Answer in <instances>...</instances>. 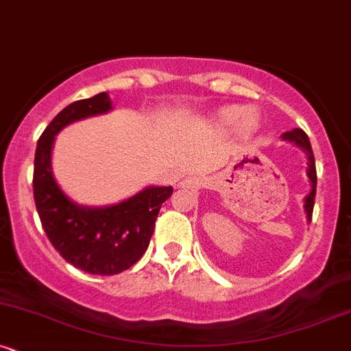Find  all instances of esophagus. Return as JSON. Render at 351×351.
I'll return each instance as SVG.
<instances>
[{
    "instance_id": "esophagus-1",
    "label": "esophagus",
    "mask_w": 351,
    "mask_h": 351,
    "mask_svg": "<svg viewBox=\"0 0 351 351\" xmlns=\"http://www.w3.org/2000/svg\"><path fill=\"white\" fill-rule=\"evenodd\" d=\"M195 184H197V179H187L184 180L182 186H195Z\"/></svg>"
}]
</instances>
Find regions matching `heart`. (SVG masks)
Instances as JSON below:
<instances>
[{"label": "heart", "instance_id": "b5f03b06", "mask_svg": "<svg viewBox=\"0 0 351 351\" xmlns=\"http://www.w3.org/2000/svg\"><path fill=\"white\" fill-rule=\"evenodd\" d=\"M219 122L226 127H232L236 122H239L237 123V130L243 137H250L259 127L258 115L251 110L244 112V108L241 107L222 108L219 112Z\"/></svg>", "mask_w": 351, "mask_h": 351}]
</instances>
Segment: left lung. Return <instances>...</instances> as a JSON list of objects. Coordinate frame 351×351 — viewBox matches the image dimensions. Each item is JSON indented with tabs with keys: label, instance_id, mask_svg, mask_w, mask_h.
Here are the masks:
<instances>
[{
	"label": "left lung",
	"instance_id": "obj_1",
	"mask_svg": "<svg viewBox=\"0 0 351 351\" xmlns=\"http://www.w3.org/2000/svg\"><path fill=\"white\" fill-rule=\"evenodd\" d=\"M282 141H288L291 144H295L296 147H300L304 154H306V159H308V167H306V176L310 179L311 184V191L310 194L304 197V213H306V219L308 222H311V214H313V206H315V195H316V167H315V156H313V150H311V144H310V138L308 135L304 134L301 129H293L289 132H285L281 135Z\"/></svg>",
	"mask_w": 351,
	"mask_h": 351
}]
</instances>
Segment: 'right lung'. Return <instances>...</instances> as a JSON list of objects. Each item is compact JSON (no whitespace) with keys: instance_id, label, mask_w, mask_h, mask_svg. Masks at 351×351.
<instances>
[{"instance_id":"obj_1","label":"right lung","mask_w":351,"mask_h":351,"mask_svg":"<svg viewBox=\"0 0 351 351\" xmlns=\"http://www.w3.org/2000/svg\"><path fill=\"white\" fill-rule=\"evenodd\" d=\"M107 92L66 105L41 134L35 152L33 195L48 239L66 263L88 274L112 276L144 256L162 204L172 187L149 186L112 206H82L55 180L51 150L60 130L78 120L112 110Z\"/></svg>"}]
</instances>
